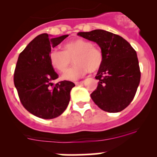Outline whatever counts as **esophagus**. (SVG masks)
Returning <instances> with one entry per match:
<instances>
[{
    "label": "esophagus",
    "instance_id": "esophagus-1",
    "mask_svg": "<svg viewBox=\"0 0 157 157\" xmlns=\"http://www.w3.org/2000/svg\"><path fill=\"white\" fill-rule=\"evenodd\" d=\"M83 82H84V81H83V80H82V81L75 82V84H76V85H81V84H83Z\"/></svg>",
    "mask_w": 157,
    "mask_h": 157
}]
</instances>
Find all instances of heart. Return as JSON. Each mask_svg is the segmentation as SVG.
I'll list each match as a JSON object with an SVG mask.
<instances>
[{
    "label": "heart",
    "mask_w": 157,
    "mask_h": 157,
    "mask_svg": "<svg viewBox=\"0 0 157 157\" xmlns=\"http://www.w3.org/2000/svg\"><path fill=\"white\" fill-rule=\"evenodd\" d=\"M74 58L76 65L64 73L62 76L64 80H76L82 78L89 71H98L103 61L102 52L93 46L91 42L83 39L67 42L64 45V51L54 49L49 55L52 67L60 73H64L67 69Z\"/></svg>",
    "instance_id": "b5f03b06"
}]
</instances>
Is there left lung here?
Instances as JSON below:
<instances>
[{
	"instance_id": "left-lung-1",
	"label": "left lung",
	"mask_w": 157,
	"mask_h": 157,
	"mask_svg": "<svg viewBox=\"0 0 157 157\" xmlns=\"http://www.w3.org/2000/svg\"><path fill=\"white\" fill-rule=\"evenodd\" d=\"M96 42L101 48L103 61L96 76V90L90 94L102 110L119 112L134 99L140 80L136 51L121 36L102 29L77 33Z\"/></svg>"
}]
</instances>
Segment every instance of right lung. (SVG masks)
<instances>
[{
	"instance_id": "right-lung-1",
	"label": "right lung",
	"mask_w": 157,
	"mask_h": 157,
	"mask_svg": "<svg viewBox=\"0 0 157 157\" xmlns=\"http://www.w3.org/2000/svg\"><path fill=\"white\" fill-rule=\"evenodd\" d=\"M68 35L50 38L42 33L36 36L20 54L13 81L20 102L35 116L52 119L61 115L68 105L73 82L64 80L54 85L58 77L49 60L52 48Z\"/></svg>"
}]
</instances>
